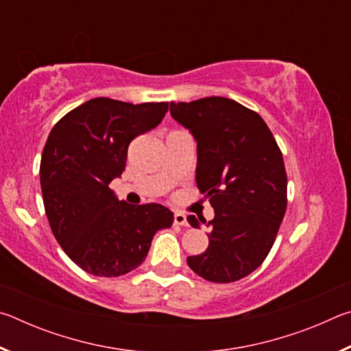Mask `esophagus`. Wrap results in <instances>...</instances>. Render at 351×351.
I'll list each match as a JSON object with an SVG mask.
<instances>
[{
	"mask_svg": "<svg viewBox=\"0 0 351 351\" xmlns=\"http://www.w3.org/2000/svg\"><path fill=\"white\" fill-rule=\"evenodd\" d=\"M175 224L176 226H186V228H187V226H189L187 217L181 212H175Z\"/></svg>",
	"mask_w": 351,
	"mask_h": 351,
	"instance_id": "34e87169",
	"label": "esophagus"
}]
</instances>
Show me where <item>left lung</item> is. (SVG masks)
I'll return each instance as SVG.
<instances>
[{"label": "left lung", "instance_id": "obj_1", "mask_svg": "<svg viewBox=\"0 0 351 351\" xmlns=\"http://www.w3.org/2000/svg\"><path fill=\"white\" fill-rule=\"evenodd\" d=\"M170 114L197 142V186L215 217L206 252L187 258L199 277L230 283L246 277L269 254L287 210V171L263 119L226 97L170 102Z\"/></svg>", "mask_w": 351, "mask_h": 351}]
</instances>
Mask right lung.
Here are the masks:
<instances>
[{
	"label": "right lung",
	"mask_w": 351,
	"mask_h": 351,
	"mask_svg": "<svg viewBox=\"0 0 351 351\" xmlns=\"http://www.w3.org/2000/svg\"><path fill=\"white\" fill-rule=\"evenodd\" d=\"M167 111V102L96 97L51 130L40 164L46 217L58 245L88 274L117 277L138 268L153 235L173 223L162 204L132 206L110 189L125 170L130 142Z\"/></svg>",
	"instance_id": "right-lung-1"
}]
</instances>
